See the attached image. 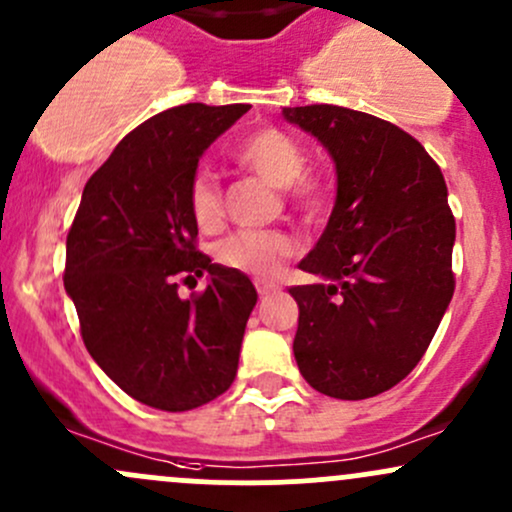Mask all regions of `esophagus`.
Segmentation results:
<instances>
[{
    "label": "esophagus",
    "mask_w": 512,
    "mask_h": 512,
    "mask_svg": "<svg viewBox=\"0 0 512 512\" xmlns=\"http://www.w3.org/2000/svg\"><path fill=\"white\" fill-rule=\"evenodd\" d=\"M256 290L261 298H271V295H276L280 290V285L276 283H268V280H256Z\"/></svg>",
    "instance_id": "obj_1"
}]
</instances>
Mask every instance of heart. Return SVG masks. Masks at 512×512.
<instances>
[{"label": "heart", "instance_id": "b5f03b06", "mask_svg": "<svg viewBox=\"0 0 512 512\" xmlns=\"http://www.w3.org/2000/svg\"><path fill=\"white\" fill-rule=\"evenodd\" d=\"M236 158L276 188H290V195L302 212L315 214L324 207V197H327L324 183L317 175L305 173V148L288 131L276 129V126L251 131L236 146ZM188 205L197 227L214 229L222 222V188L210 170H197L192 175ZM295 251H298V244L285 232L239 229L219 241L214 254L222 266L256 278H271Z\"/></svg>", "mask_w": 512, "mask_h": 512}]
</instances>
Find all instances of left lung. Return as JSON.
<instances>
[{
  "label": "left lung",
  "instance_id": "1",
  "mask_svg": "<svg viewBox=\"0 0 512 512\" xmlns=\"http://www.w3.org/2000/svg\"><path fill=\"white\" fill-rule=\"evenodd\" d=\"M337 168V202L300 268L295 361L329 398L364 400L417 366L454 295L456 224L437 163L400 126L334 104L285 107Z\"/></svg>",
  "mask_w": 512,
  "mask_h": 512
}]
</instances>
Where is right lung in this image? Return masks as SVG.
<instances>
[{"label":"right lung","mask_w":512,"mask_h":512,"mask_svg":"<svg viewBox=\"0 0 512 512\" xmlns=\"http://www.w3.org/2000/svg\"><path fill=\"white\" fill-rule=\"evenodd\" d=\"M249 104H180L126 134L87 180L65 244V293L97 366L148 408H200L234 383L249 276L197 251L188 185ZM208 276L188 301L180 277Z\"/></svg>","instance_id":"1"}]
</instances>
